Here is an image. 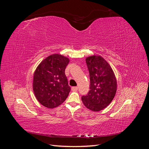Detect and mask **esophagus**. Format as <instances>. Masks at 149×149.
I'll return each mask as SVG.
<instances>
[{
	"mask_svg": "<svg viewBox=\"0 0 149 149\" xmlns=\"http://www.w3.org/2000/svg\"><path fill=\"white\" fill-rule=\"evenodd\" d=\"M78 87H72L71 88V90L73 91H78Z\"/></svg>",
	"mask_w": 149,
	"mask_h": 149,
	"instance_id": "34e87169",
	"label": "esophagus"
}]
</instances>
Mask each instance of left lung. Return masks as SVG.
<instances>
[{
	"mask_svg": "<svg viewBox=\"0 0 149 149\" xmlns=\"http://www.w3.org/2000/svg\"><path fill=\"white\" fill-rule=\"evenodd\" d=\"M90 78V90L81 97L84 105L92 111H100L109 106L117 91V80L109 64L100 55L86 58Z\"/></svg>",
	"mask_w": 149,
	"mask_h": 149,
	"instance_id": "1",
	"label": "left lung"
}]
</instances>
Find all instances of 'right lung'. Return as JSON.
Masks as SVG:
<instances>
[{
	"mask_svg": "<svg viewBox=\"0 0 149 149\" xmlns=\"http://www.w3.org/2000/svg\"><path fill=\"white\" fill-rule=\"evenodd\" d=\"M70 59L53 54L40 63L33 74V90L38 101L49 109L56 107L68 96L70 87L65 71Z\"/></svg>",
	"mask_w": 149,
	"mask_h": 149,
	"instance_id": "1",
	"label": "right lung"
}]
</instances>
